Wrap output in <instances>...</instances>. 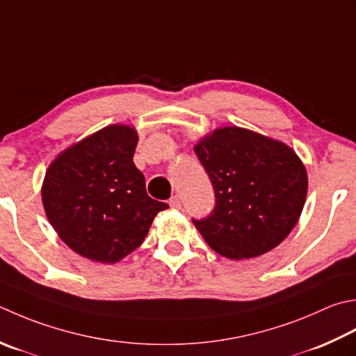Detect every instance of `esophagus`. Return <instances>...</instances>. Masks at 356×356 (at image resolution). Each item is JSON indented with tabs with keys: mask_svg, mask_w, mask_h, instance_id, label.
Here are the masks:
<instances>
[{
	"mask_svg": "<svg viewBox=\"0 0 356 356\" xmlns=\"http://www.w3.org/2000/svg\"><path fill=\"white\" fill-rule=\"evenodd\" d=\"M170 207H171V208H176V210H177V208L182 207V200H180L179 196H172V197L170 199Z\"/></svg>",
	"mask_w": 356,
	"mask_h": 356,
	"instance_id": "obj_1",
	"label": "esophagus"
}]
</instances>
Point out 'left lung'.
<instances>
[{
    "label": "left lung",
    "instance_id": "obj_1",
    "mask_svg": "<svg viewBox=\"0 0 356 356\" xmlns=\"http://www.w3.org/2000/svg\"><path fill=\"white\" fill-rule=\"evenodd\" d=\"M214 188V210L193 219L216 253L241 261L280 245L307 196V171L296 152L257 132L225 127L194 146Z\"/></svg>",
    "mask_w": 356,
    "mask_h": 356
}]
</instances>
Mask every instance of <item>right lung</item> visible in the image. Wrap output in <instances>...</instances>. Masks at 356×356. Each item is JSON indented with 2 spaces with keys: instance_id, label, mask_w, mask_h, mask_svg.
Here are the masks:
<instances>
[{
  "instance_id": "right-lung-1",
  "label": "right lung",
  "mask_w": 356,
  "mask_h": 356,
  "mask_svg": "<svg viewBox=\"0 0 356 356\" xmlns=\"http://www.w3.org/2000/svg\"><path fill=\"white\" fill-rule=\"evenodd\" d=\"M137 131L109 124L69 146L49 165L44 211L60 239L90 261L114 264L140 245L168 204L151 199L132 162Z\"/></svg>"
}]
</instances>
